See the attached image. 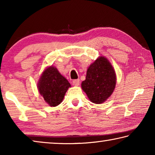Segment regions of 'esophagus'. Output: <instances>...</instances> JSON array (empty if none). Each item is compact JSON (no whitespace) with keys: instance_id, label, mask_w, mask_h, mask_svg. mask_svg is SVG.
<instances>
[{"instance_id":"esophagus-1","label":"esophagus","mask_w":155,"mask_h":155,"mask_svg":"<svg viewBox=\"0 0 155 155\" xmlns=\"http://www.w3.org/2000/svg\"><path fill=\"white\" fill-rule=\"evenodd\" d=\"M80 84V80L79 79H75L72 81V85L74 86H78Z\"/></svg>"}]
</instances>
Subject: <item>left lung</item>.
<instances>
[{
	"label": "left lung",
	"instance_id": "8db88e82",
	"mask_svg": "<svg viewBox=\"0 0 155 155\" xmlns=\"http://www.w3.org/2000/svg\"><path fill=\"white\" fill-rule=\"evenodd\" d=\"M116 84L115 70L108 59L99 57L87 70L81 87L91 102L101 104L111 95Z\"/></svg>",
	"mask_w": 155,
	"mask_h": 155
}]
</instances>
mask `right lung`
<instances>
[{
  "label": "right lung",
  "instance_id": "add662e5",
  "mask_svg": "<svg viewBox=\"0 0 155 155\" xmlns=\"http://www.w3.org/2000/svg\"><path fill=\"white\" fill-rule=\"evenodd\" d=\"M70 87L71 85L66 78L52 65L44 70L38 83L39 92L51 107H56L61 103Z\"/></svg>",
  "mask_w": 155,
  "mask_h": 155
}]
</instances>
